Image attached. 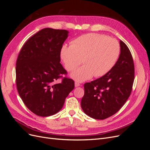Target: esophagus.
Listing matches in <instances>:
<instances>
[{"label": "esophagus", "mask_w": 150, "mask_h": 150, "mask_svg": "<svg viewBox=\"0 0 150 150\" xmlns=\"http://www.w3.org/2000/svg\"><path fill=\"white\" fill-rule=\"evenodd\" d=\"M81 84L79 82H78V81H76L75 82V87H78V86H79Z\"/></svg>", "instance_id": "esophagus-1"}]
</instances>
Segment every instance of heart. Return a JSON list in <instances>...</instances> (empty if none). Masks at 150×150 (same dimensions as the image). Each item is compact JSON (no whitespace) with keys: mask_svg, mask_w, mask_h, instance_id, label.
Listing matches in <instances>:
<instances>
[{"mask_svg":"<svg viewBox=\"0 0 150 150\" xmlns=\"http://www.w3.org/2000/svg\"><path fill=\"white\" fill-rule=\"evenodd\" d=\"M120 46L115 39L96 33L81 35L71 42V46L64 45L61 56L68 71H73L82 62L84 66L72 74L78 81H83L107 74L119 57Z\"/></svg>","mask_w":150,"mask_h":150,"instance_id":"heart-1","label":"heart"}]
</instances>
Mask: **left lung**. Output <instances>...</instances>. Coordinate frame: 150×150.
<instances>
[{
  "instance_id": "1",
  "label": "left lung",
  "mask_w": 150,
  "mask_h": 150,
  "mask_svg": "<svg viewBox=\"0 0 150 150\" xmlns=\"http://www.w3.org/2000/svg\"><path fill=\"white\" fill-rule=\"evenodd\" d=\"M121 53L117 62L107 74L84 85L81 108L89 116L104 120L118 111L129 97L134 79L132 55L120 40Z\"/></svg>"
}]
</instances>
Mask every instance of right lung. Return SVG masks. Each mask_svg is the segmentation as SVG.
Masks as SVG:
<instances>
[{
  "mask_svg": "<svg viewBox=\"0 0 150 150\" xmlns=\"http://www.w3.org/2000/svg\"><path fill=\"white\" fill-rule=\"evenodd\" d=\"M67 34L64 29H43L27 40L18 55V93L27 108L38 116H49L59 111L74 88V81L66 76L60 63ZM58 79L61 83H57Z\"/></svg>",
  "mask_w": 150,
  "mask_h": 150,
  "instance_id": "1",
  "label": "right lung"
}]
</instances>
